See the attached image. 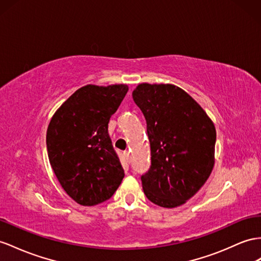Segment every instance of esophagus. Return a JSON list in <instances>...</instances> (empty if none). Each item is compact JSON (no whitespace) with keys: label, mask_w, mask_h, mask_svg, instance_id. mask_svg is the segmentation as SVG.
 I'll use <instances>...</instances> for the list:
<instances>
[{"label":"esophagus","mask_w":261,"mask_h":261,"mask_svg":"<svg viewBox=\"0 0 261 261\" xmlns=\"http://www.w3.org/2000/svg\"><path fill=\"white\" fill-rule=\"evenodd\" d=\"M123 155H124V159L126 160V162L130 163V152L129 151H124L123 152Z\"/></svg>","instance_id":"obj_1"}]
</instances>
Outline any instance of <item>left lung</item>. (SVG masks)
<instances>
[{"mask_svg": "<svg viewBox=\"0 0 261 261\" xmlns=\"http://www.w3.org/2000/svg\"><path fill=\"white\" fill-rule=\"evenodd\" d=\"M133 100L146 121L151 165L141 176L145 196L166 208L194 196L214 168L216 130L188 92L170 84H140Z\"/></svg>", "mask_w": 261, "mask_h": 261, "instance_id": "left-lung-1", "label": "left lung"}]
</instances>
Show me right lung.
Instances as JSON below:
<instances>
[{"label":"right lung","mask_w":261,"mask_h":261,"mask_svg":"<svg viewBox=\"0 0 261 261\" xmlns=\"http://www.w3.org/2000/svg\"><path fill=\"white\" fill-rule=\"evenodd\" d=\"M128 90L126 85L84 86L50 120L46 135L49 163L64 191L80 205L109 199L124 177L108 123Z\"/></svg>","instance_id":"1"}]
</instances>
